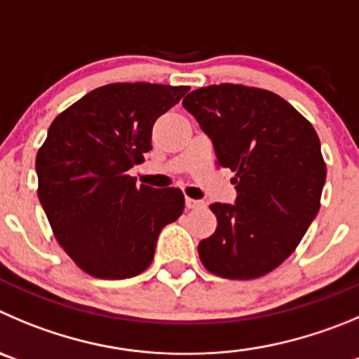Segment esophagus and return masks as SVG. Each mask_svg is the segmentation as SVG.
<instances>
[{
	"instance_id": "34e87169",
	"label": "esophagus",
	"mask_w": 359,
	"mask_h": 359,
	"mask_svg": "<svg viewBox=\"0 0 359 359\" xmlns=\"http://www.w3.org/2000/svg\"><path fill=\"white\" fill-rule=\"evenodd\" d=\"M186 207H187V209H198V207H203V202H202V200L186 198Z\"/></svg>"
}]
</instances>
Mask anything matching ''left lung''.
<instances>
[{"label":"left lung","mask_w":359,"mask_h":359,"mask_svg":"<svg viewBox=\"0 0 359 359\" xmlns=\"http://www.w3.org/2000/svg\"><path fill=\"white\" fill-rule=\"evenodd\" d=\"M182 106L236 172V203H212L217 229L200 241L207 271L251 280L276 269L316 219L326 164L316 129L285 99L243 85L191 92Z\"/></svg>","instance_id":"8db88e82"}]
</instances>
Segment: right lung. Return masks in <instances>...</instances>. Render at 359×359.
<instances>
[{
	"label": "right lung",
	"mask_w": 359,
	"mask_h": 359,
	"mask_svg": "<svg viewBox=\"0 0 359 359\" xmlns=\"http://www.w3.org/2000/svg\"><path fill=\"white\" fill-rule=\"evenodd\" d=\"M187 90L115 83L53 120L36 154L39 200L58 243L85 273L104 280L143 273L161 230L182 214V191L136 186L127 172L152 150L154 122Z\"/></svg>",
	"instance_id": "1"
}]
</instances>
